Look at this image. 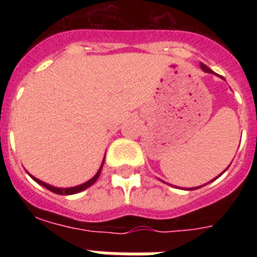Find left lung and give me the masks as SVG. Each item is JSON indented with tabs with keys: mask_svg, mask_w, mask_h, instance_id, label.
<instances>
[{
	"mask_svg": "<svg viewBox=\"0 0 257 257\" xmlns=\"http://www.w3.org/2000/svg\"><path fill=\"white\" fill-rule=\"evenodd\" d=\"M200 66H201V69H203L204 72H207V73H213V72H212V70L209 69V68H208L207 65H204V64H200ZM227 169H225V171H227ZM223 173H224V172H223ZM220 175H221V173H220ZM219 176H217V177H219ZM217 177H216V179H217ZM197 188H200V187H197ZM197 188H193V189H197Z\"/></svg>",
	"mask_w": 257,
	"mask_h": 257,
	"instance_id": "8db88e82",
	"label": "left lung"
}]
</instances>
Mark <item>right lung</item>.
Here are the masks:
<instances>
[{
  "instance_id": "add662e5",
  "label": "right lung",
  "mask_w": 257,
  "mask_h": 257,
  "mask_svg": "<svg viewBox=\"0 0 257 257\" xmlns=\"http://www.w3.org/2000/svg\"><path fill=\"white\" fill-rule=\"evenodd\" d=\"M102 165H104V161H102V164H101L100 169L97 171V173L94 176H93L92 179L88 180L86 183L81 184V185H77V187H72V188H57V187H53V185H49V184L44 183V181H41V180L36 179V177H33V176H30L32 179L36 181V183H38L40 185H42V187H45L46 189H49L50 192H54V193H57V195H74V193H78V192L84 191V189H86V188H89L92 184L96 183V180L98 179V176H100L101 173V169H102Z\"/></svg>"
}]
</instances>
